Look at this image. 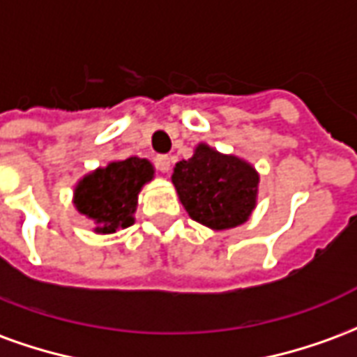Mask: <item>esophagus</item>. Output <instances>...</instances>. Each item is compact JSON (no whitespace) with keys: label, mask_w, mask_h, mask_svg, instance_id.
<instances>
[{"label":"esophagus","mask_w":357,"mask_h":357,"mask_svg":"<svg viewBox=\"0 0 357 357\" xmlns=\"http://www.w3.org/2000/svg\"><path fill=\"white\" fill-rule=\"evenodd\" d=\"M155 164H156V168H158V170L160 172H164V174H166V172L170 170V164H172V158L168 155H158L155 158Z\"/></svg>","instance_id":"esophagus-1"}]
</instances>
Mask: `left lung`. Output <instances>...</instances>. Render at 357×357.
Segmentation results:
<instances>
[{"instance_id": "obj_1", "label": "left lung", "mask_w": 357, "mask_h": 357, "mask_svg": "<svg viewBox=\"0 0 357 357\" xmlns=\"http://www.w3.org/2000/svg\"><path fill=\"white\" fill-rule=\"evenodd\" d=\"M172 183L187 214L214 231L248 222L258 201L260 174L247 160L199 143L174 166Z\"/></svg>"}]
</instances>
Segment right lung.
<instances>
[{"mask_svg": "<svg viewBox=\"0 0 357 357\" xmlns=\"http://www.w3.org/2000/svg\"><path fill=\"white\" fill-rule=\"evenodd\" d=\"M155 178V166L147 158L130 156L95 168L74 187V208L95 224L101 235L126 229L135 222L137 197L145 183Z\"/></svg>", "mask_w": 357, "mask_h": 357, "instance_id": "add662e5", "label": "right lung"}]
</instances>
